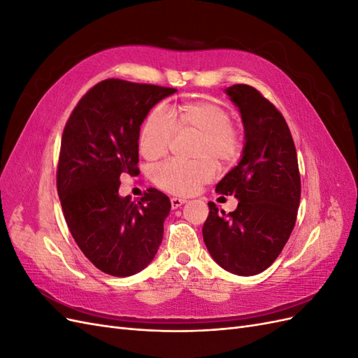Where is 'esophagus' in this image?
<instances>
[{
    "label": "esophagus",
    "instance_id": "1",
    "mask_svg": "<svg viewBox=\"0 0 358 358\" xmlns=\"http://www.w3.org/2000/svg\"><path fill=\"white\" fill-rule=\"evenodd\" d=\"M170 203H171V208H173V209H179L182 204H185V203H187V200H185V199L173 197V199H170Z\"/></svg>",
    "mask_w": 358,
    "mask_h": 358
}]
</instances>
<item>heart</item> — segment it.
I'll return each instance as SVG.
<instances>
[{
  "label": "heart",
  "mask_w": 358,
  "mask_h": 358,
  "mask_svg": "<svg viewBox=\"0 0 358 358\" xmlns=\"http://www.w3.org/2000/svg\"><path fill=\"white\" fill-rule=\"evenodd\" d=\"M178 133L199 134L194 148V161L171 159L152 170V180L158 188L176 196H189L200 185L210 182L216 166L230 167L239 159L243 148V129L230 121V113L220 104L192 101L175 106L170 116L155 107L145 119L140 133V152L157 159L169 152Z\"/></svg>",
  "instance_id": "b5f03b06"
}]
</instances>
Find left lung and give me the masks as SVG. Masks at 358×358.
Instances as JSON below:
<instances>
[{
  "mask_svg": "<svg viewBox=\"0 0 358 358\" xmlns=\"http://www.w3.org/2000/svg\"><path fill=\"white\" fill-rule=\"evenodd\" d=\"M225 92L239 107L245 146L216 192L239 204L225 215L209 201L203 239L227 272L252 276L272 266L294 229L301 188L297 152L282 113L255 88L233 85Z\"/></svg>",
  "mask_w": 358,
  "mask_h": 358,
  "instance_id": "obj_1",
  "label": "left lung"
}]
</instances>
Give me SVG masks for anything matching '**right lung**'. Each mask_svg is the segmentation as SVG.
I'll list each match as a JSON object with an SVG mask.
<instances>
[{"mask_svg":"<svg viewBox=\"0 0 358 358\" xmlns=\"http://www.w3.org/2000/svg\"><path fill=\"white\" fill-rule=\"evenodd\" d=\"M175 88L107 79L74 107L61 140L57 188L73 239L101 272L127 278L152 262L171 203L149 188L137 203L119 196L138 173L140 125Z\"/></svg>","mask_w":358,"mask_h":358,"instance_id":"obj_1","label":"right lung"}]
</instances>
